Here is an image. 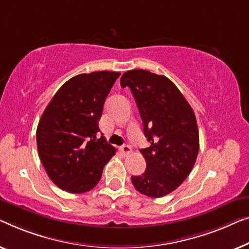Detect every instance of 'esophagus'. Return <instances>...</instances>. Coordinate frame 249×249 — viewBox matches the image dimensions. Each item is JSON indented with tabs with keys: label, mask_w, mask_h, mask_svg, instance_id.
Listing matches in <instances>:
<instances>
[{
	"label": "esophagus",
	"mask_w": 249,
	"mask_h": 249,
	"mask_svg": "<svg viewBox=\"0 0 249 249\" xmlns=\"http://www.w3.org/2000/svg\"><path fill=\"white\" fill-rule=\"evenodd\" d=\"M120 150H121L122 155H124V156H127V155H129V153L132 152V149L129 148L128 145H123Z\"/></svg>",
	"instance_id": "34e87169"
}]
</instances>
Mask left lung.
<instances>
[{
    "instance_id": "obj_1",
    "label": "left lung",
    "mask_w": 249,
    "mask_h": 249,
    "mask_svg": "<svg viewBox=\"0 0 249 249\" xmlns=\"http://www.w3.org/2000/svg\"><path fill=\"white\" fill-rule=\"evenodd\" d=\"M138 105L150 146L141 149L146 169L132 176L135 190L162 197L176 190L193 169L199 149L198 129L190 104L167 76L131 70L121 79Z\"/></svg>"
}]
</instances>
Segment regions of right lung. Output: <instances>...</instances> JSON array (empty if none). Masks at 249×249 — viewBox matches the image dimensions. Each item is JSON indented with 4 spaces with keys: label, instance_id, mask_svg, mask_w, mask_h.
<instances>
[{
    "label": "right lung",
    "instance_id": "add662e5",
    "mask_svg": "<svg viewBox=\"0 0 249 249\" xmlns=\"http://www.w3.org/2000/svg\"><path fill=\"white\" fill-rule=\"evenodd\" d=\"M120 72L83 73L66 81L38 123V155L48 177L69 193H86L100 180L116 149L100 132L105 100Z\"/></svg>",
    "mask_w": 249,
    "mask_h": 249
}]
</instances>
